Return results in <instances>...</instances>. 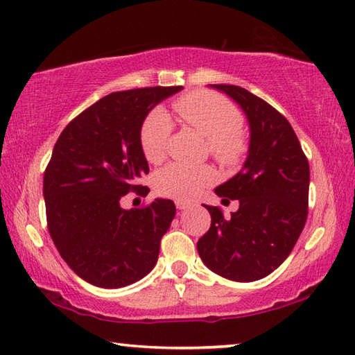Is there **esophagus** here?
I'll list each match as a JSON object with an SVG mask.
<instances>
[{
    "label": "esophagus",
    "instance_id": "34e87169",
    "mask_svg": "<svg viewBox=\"0 0 355 355\" xmlns=\"http://www.w3.org/2000/svg\"><path fill=\"white\" fill-rule=\"evenodd\" d=\"M175 205L178 209H186V208H191V202H186V200H177Z\"/></svg>",
    "mask_w": 355,
    "mask_h": 355
}]
</instances>
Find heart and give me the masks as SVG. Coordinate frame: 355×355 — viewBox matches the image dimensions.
I'll list each match as a JSON object with an SVG mask.
<instances>
[{"instance_id": "1", "label": "heart", "mask_w": 355, "mask_h": 355, "mask_svg": "<svg viewBox=\"0 0 355 355\" xmlns=\"http://www.w3.org/2000/svg\"><path fill=\"white\" fill-rule=\"evenodd\" d=\"M175 111L186 123L208 139L209 152L222 164H235L245 152V141L239 131L241 114L230 101L208 91H196L175 101ZM172 122L167 114L156 107L144 119L139 144L148 163L164 159ZM214 182V172L208 166H186L173 163L155 175L158 194L177 200H191Z\"/></svg>"}]
</instances>
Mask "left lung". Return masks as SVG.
Segmentation results:
<instances>
[{"label":"left lung","instance_id":"left-lung-1","mask_svg":"<svg viewBox=\"0 0 355 355\" xmlns=\"http://www.w3.org/2000/svg\"><path fill=\"white\" fill-rule=\"evenodd\" d=\"M241 106L250 128L243 169L214 189L222 202L238 200L225 219L211 214L209 230L197 243L208 269L235 282L271 274L291 254L309 213L310 167L290 122L257 95L239 86L209 84Z\"/></svg>","mask_w":355,"mask_h":355}]
</instances>
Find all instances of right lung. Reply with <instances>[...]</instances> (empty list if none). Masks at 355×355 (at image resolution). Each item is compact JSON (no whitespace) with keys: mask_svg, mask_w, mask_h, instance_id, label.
<instances>
[{"mask_svg":"<svg viewBox=\"0 0 355 355\" xmlns=\"http://www.w3.org/2000/svg\"><path fill=\"white\" fill-rule=\"evenodd\" d=\"M182 86L112 92L64 128L44 173L48 232L64 261L83 280L122 288L152 271L159 243L175 216L172 200L123 209L148 163L139 144L144 119Z\"/></svg>","mask_w":355,"mask_h":355,"instance_id":"obj_1","label":"right lung"}]
</instances>
